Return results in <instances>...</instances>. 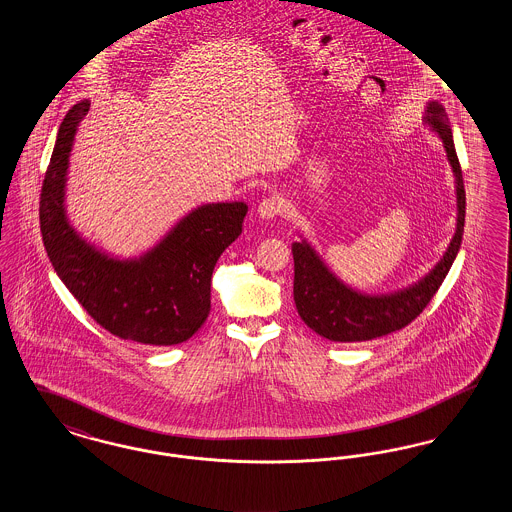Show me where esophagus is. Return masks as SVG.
<instances>
[{"instance_id": "esophagus-1", "label": "esophagus", "mask_w": 512, "mask_h": 512, "mask_svg": "<svg viewBox=\"0 0 512 512\" xmlns=\"http://www.w3.org/2000/svg\"><path fill=\"white\" fill-rule=\"evenodd\" d=\"M282 211H284V201H282L280 197H274V195H272V197H265V199L261 201L259 209H257L259 217L267 220L278 217Z\"/></svg>"}]
</instances>
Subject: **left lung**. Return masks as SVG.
<instances>
[{
  "label": "left lung",
  "instance_id": "left-lung-1",
  "mask_svg": "<svg viewBox=\"0 0 512 512\" xmlns=\"http://www.w3.org/2000/svg\"><path fill=\"white\" fill-rule=\"evenodd\" d=\"M424 121L432 126L434 132H438L457 180L459 213L455 236L447 247L443 259L430 270V274H426L413 286L388 295H365L351 290L328 270L311 245L305 240L295 242L292 245L295 307L303 322L326 340L341 343L374 340L411 324L432 301L461 249L466 197L463 171L453 144L449 119L438 101H430L426 107Z\"/></svg>",
  "mask_w": 512,
  "mask_h": 512
}]
</instances>
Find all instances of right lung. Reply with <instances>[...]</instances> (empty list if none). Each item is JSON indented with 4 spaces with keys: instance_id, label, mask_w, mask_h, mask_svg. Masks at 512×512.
<instances>
[{
    "instance_id": "1",
    "label": "right lung",
    "mask_w": 512,
    "mask_h": 512,
    "mask_svg": "<svg viewBox=\"0 0 512 512\" xmlns=\"http://www.w3.org/2000/svg\"><path fill=\"white\" fill-rule=\"evenodd\" d=\"M80 101L65 115L40 194V230L57 276L107 332L146 345L190 340L211 311V276L222 251L242 234L247 205L209 203L180 220L140 259L121 261L84 242L65 215V182Z\"/></svg>"
}]
</instances>
